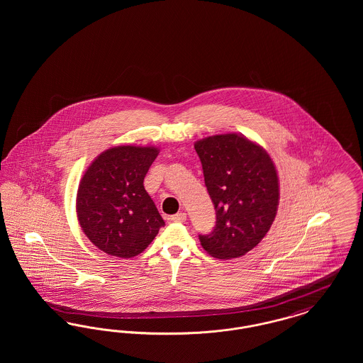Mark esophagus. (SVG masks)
<instances>
[{"label": "esophagus", "instance_id": "1", "mask_svg": "<svg viewBox=\"0 0 363 363\" xmlns=\"http://www.w3.org/2000/svg\"><path fill=\"white\" fill-rule=\"evenodd\" d=\"M169 223H184L186 220V213L185 212H178L173 216H169Z\"/></svg>", "mask_w": 363, "mask_h": 363}]
</instances>
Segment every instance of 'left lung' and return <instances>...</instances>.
<instances>
[{
	"label": "left lung",
	"instance_id": "left-lung-1",
	"mask_svg": "<svg viewBox=\"0 0 363 363\" xmlns=\"http://www.w3.org/2000/svg\"><path fill=\"white\" fill-rule=\"evenodd\" d=\"M194 150L216 211L213 231L199 235L201 246L215 259L242 257L259 245L277 216L274 160L257 143L238 133L201 138Z\"/></svg>",
	"mask_w": 363,
	"mask_h": 363
}]
</instances>
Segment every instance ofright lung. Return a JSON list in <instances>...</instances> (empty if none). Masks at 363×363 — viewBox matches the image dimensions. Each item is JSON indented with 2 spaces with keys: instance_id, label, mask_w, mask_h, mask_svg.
<instances>
[{
  "instance_id": "right-lung-1",
  "label": "right lung",
  "mask_w": 363,
  "mask_h": 363,
  "mask_svg": "<svg viewBox=\"0 0 363 363\" xmlns=\"http://www.w3.org/2000/svg\"><path fill=\"white\" fill-rule=\"evenodd\" d=\"M157 154L151 145L108 148L88 166L79 184L76 212L80 227L108 256H138L164 225L143 184Z\"/></svg>"
}]
</instances>
